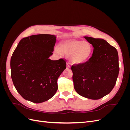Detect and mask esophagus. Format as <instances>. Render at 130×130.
I'll list each match as a JSON object with an SVG mask.
<instances>
[{
	"label": "esophagus",
	"instance_id": "34e87169",
	"mask_svg": "<svg viewBox=\"0 0 130 130\" xmlns=\"http://www.w3.org/2000/svg\"><path fill=\"white\" fill-rule=\"evenodd\" d=\"M67 68H70V63H69V62L67 63Z\"/></svg>",
	"mask_w": 130,
	"mask_h": 130
}]
</instances>
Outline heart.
Wrapping results in <instances>:
<instances>
[{
  "label": "heart",
  "mask_w": 130,
  "mask_h": 130,
  "mask_svg": "<svg viewBox=\"0 0 130 130\" xmlns=\"http://www.w3.org/2000/svg\"><path fill=\"white\" fill-rule=\"evenodd\" d=\"M61 50L75 63H82L87 61L91 56L92 49L89 43L78 40H71L63 42L61 45ZM56 52L60 50L56 49Z\"/></svg>",
  "instance_id": "obj_1"
}]
</instances>
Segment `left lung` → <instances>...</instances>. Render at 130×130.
<instances>
[{"label":"left lung","mask_w":130,"mask_h":130,"mask_svg":"<svg viewBox=\"0 0 130 130\" xmlns=\"http://www.w3.org/2000/svg\"><path fill=\"white\" fill-rule=\"evenodd\" d=\"M92 44V56L72 67L76 92L85 98L98 100L107 95L115 87L119 72L117 49L103 39L84 37Z\"/></svg>","instance_id":"8db88e82"}]
</instances>
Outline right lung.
<instances>
[{
	"mask_svg": "<svg viewBox=\"0 0 130 130\" xmlns=\"http://www.w3.org/2000/svg\"><path fill=\"white\" fill-rule=\"evenodd\" d=\"M56 36L40 34L23 38L11 58V78L24 99L41 103L52 98L57 90V79L66 68L63 58L53 61Z\"/></svg>",
	"mask_w": 130,
	"mask_h": 130,
	"instance_id": "1",
	"label": "right lung"
}]
</instances>
